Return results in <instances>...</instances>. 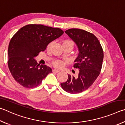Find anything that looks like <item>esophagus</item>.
<instances>
[{"label":"esophagus","mask_w":125,"mask_h":125,"mask_svg":"<svg viewBox=\"0 0 125 125\" xmlns=\"http://www.w3.org/2000/svg\"><path fill=\"white\" fill-rule=\"evenodd\" d=\"M52 71L55 72V73H59V72H60V71L58 70H56V69H54L53 70H52Z\"/></svg>","instance_id":"obj_1"}]
</instances>
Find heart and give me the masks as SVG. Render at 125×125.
<instances>
[{
    "label": "heart",
    "instance_id": "b5f03b06",
    "mask_svg": "<svg viewBox=\"0 0 125 125\" xmlns=\"http://www.w3.org/2000/svg\"><path fill=\"white\" fill-rule=\"evenodd\" d=\"M52 42H50V43L48 44V45L47 46V48L48 49H49V48L50 47V46L52 45ZM67 45H70L73 48V42L72 41L70 40V39H65L62 41V46H67ZM64 63L63 61H60V60H57L54 61L53 62V65L55 67H58V68H60V67H62L63 65H64Z\"/></svg>",
    "mask_w": 125,
    "mask_h": 125
}]
</instances>
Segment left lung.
Returning a JSON list of instances; mask_svg holds the SVG:
<instances>
[{"label":"left lung","instance_id":"left-lung-1","mask_svg":"<svg viewBox=\"0 0 125 125\" xmlns=\"http://www.w3.org/2000/svg\"><path fill=\"white\" fill-rule=\"evenodd\" d=\"M65 32L78 47L79 53L73 67L79 69V73L77 77L68 75V79L61 86L67 92L79 93L89 88L99 75L103 50L98 38L90 32L78 28H71Z\"/></svg>","mask_w":125,"mask_h":125}]
</instances>
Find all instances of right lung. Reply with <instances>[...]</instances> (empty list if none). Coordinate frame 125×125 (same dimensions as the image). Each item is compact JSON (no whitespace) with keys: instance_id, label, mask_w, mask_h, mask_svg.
<instances>
[{"instance_id":"right-lung-1","label":"right lung","mask_w":125,"mask_h":125,"mask_svg":"<svg viewBox=\"0 0 125 125\" xmlns=\"http://www.w3.org/2000/svg\"><path fill=\"white\" fill-rule=\"evenodd\" d=\"M63 33L60 28L31 24L21 28L14 35L9 45L8 64L17 83L26 88H33L52 73L50 67L39 66L34 58Z\"/></svg>"}]
</instances>
